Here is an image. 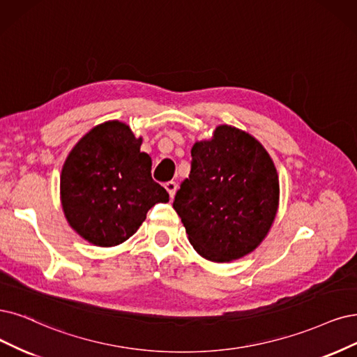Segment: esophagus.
Listing matches in <instances>:
<instances>
[{"label": "esophagus", "mask_w": 357, "mask_h": 357, "mask_svg": "<svg viewBox=\"0 0 357 357\" xmlns=\"http://www.w3.org/2000/svg\"><path fill=\"white\" fill-rule=\"evenodd\" d=\"M165 188H166V191L169 192L170 199H174V195H175V192H176V188H178L176 182H175V181H169V182H166V183H165Z\"/></svg>", "instance_id": "34e87169"}]
</instances>
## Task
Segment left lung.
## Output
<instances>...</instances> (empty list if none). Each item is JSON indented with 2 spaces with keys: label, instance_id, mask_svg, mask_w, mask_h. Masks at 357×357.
Here are the masks:
<instances>
[{
  "label": "left lung",
  "instance_id": "left-lung-1",
  "mask_svg": "<svg viewBox=\"0 0 357 357\" xmlns=\"http://www.w3.org/2000/svg\"><path fill=\"white\" fill-rule=\"evenodd\" d=\"M190 176L174 208L195 252L212 261L248 255L265 238L278 210L280 182L272 158L245 132L222 125L191 149Z\"/></svg>",
  "mask_w": 357,
  "mask_h": 357
}]
</instances>
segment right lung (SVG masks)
Instances as JSON below:
<instances>
[{"label": "right lung", "mask_w": 357, "mask_h": 357, "mask_svg": "<svg viewBox=\"0 0 357 357\" xmlns=\"http://www.w3.org/2000/svg\"><path fill=\"white\" fill-rule=\"evenodd\" d=\"M141 142L128 125L105 122L75 145L63 166L66 219L92 244L126 241L154 204L169 202L167 191L151 178V157L139 151Z\"/></svg>", "instance_id": "right-lung-1"}]
</instances>
